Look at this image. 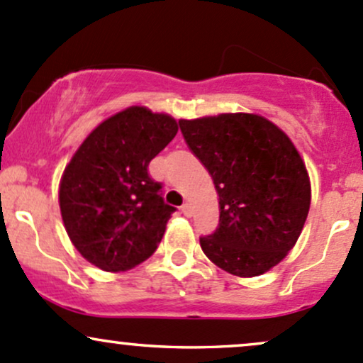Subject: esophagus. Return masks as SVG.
Returning a JSON list of instances; mask_svg holds the SVG:
<instances>
[{
    "label": "esophagus",
    "instance_id": "1",
    "mask_svg": "<svg viewBox=\"0 0 363 363\" xmlns=\"http://www.w3.org/2000/svg\"><path fill=\"white\" fill-rule=\"evenodd\" d=\"M181 212L186 215V217H191L193 215V206L189 205V203H184V205L181 206Z\"/></svg>",
    "mask_w": 363,
    "mask_h": 363
}]
</instances>
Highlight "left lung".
<instances>
[{"label":"left lung","mask_w":363,"mask_h":363,"mask_svg":"<svg viewBox=\"0 0 363 363\" xmlns=\"http://www.w3.org/2000/svg\"><path fill=\"white\" fill-rule=\"evenodd\" d=\"M179 125L218 194V227L200 238L203 253L233 276L272 269L298 241L310 210V179L291 139L253 113Z\"/></svg>","instance_id":"left-lung-1"}]
</instances>
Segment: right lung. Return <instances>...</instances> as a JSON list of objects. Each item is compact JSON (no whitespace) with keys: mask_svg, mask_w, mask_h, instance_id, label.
I'll list each match as a JSON object with an SVG mask.
<instances>
[{"mask_svg":"<svg viewBox=\"0 0 363 363\" xmlns=\"http://www.w3.org/2000/svg\"><path fill=\"white\" fill-rule=\"evenodd\" d=\"M177 134V122L143 106L101 122L75 151L60 182V210L77 252L106 272L150 258L174 206L148 165Z\"/></svg>","mask_w":363,"mask_h":363,"instance_id":"right-lung-1","label":"right lung"}]
</instances>
